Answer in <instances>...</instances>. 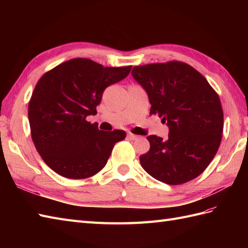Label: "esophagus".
I'll return each instance as SVG.
<instances>
[{
	"instance_id": "34e87169",
	"label": "esophagus",
	"mask_w": 248,
	"mask_h": 248,
	"mask_svg": "<svg viewBox=\"0 0 248 248\" xmlns=\"http://www.w3.org/2000/svg\"><path fill=\"white\" fill-rule=\"evenodd\" d=\"M128 138H129L131 140H135L139 139V136L135 135V134H132V133H128Z\"/></svg>"
}]
</instances>
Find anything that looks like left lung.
I'll return each instance as SVG.
<instances>
[{
  "instance_id": "8db88e82",
  "label": "left lung",
  "mask_w": 248,
  "mask_h": 248,
  "mask_svg": "<svg viewBox=\"0 0 248 248\" xmlns=\"http://www.w3.org/2000/svg\"><path fill=\"white\" fill-rule=\"evenodd\" d=\"M132 77L144 88L150 114L166 123L168 140H147L150 149L140 156L144 170L171 186L198 177L213 160L222 140L224 114L217 93L187 64L170 62L134 67Z\"/></svg>"
}]
</instances>
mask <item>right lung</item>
<instances>
[{
	"label": "right lung",
	"mask_w": 248,
	"mask_h": 248,
	"mask_svg": "<svg viewBox=\"0 0 248 248\" xmlns=\"http://www.w3.org/2000/svg\"><path fill=\"white\" fill-rule=\"evenodd\" d=\"M131 68L73 59L40 78L30 100L29 121L36 149L52 170L85 179L105 166L125 132L101 131L86 117L97 114L105 88L128 77Z\"/></svg>",
	"instance_id": "add662e5"
}]
</instances>
